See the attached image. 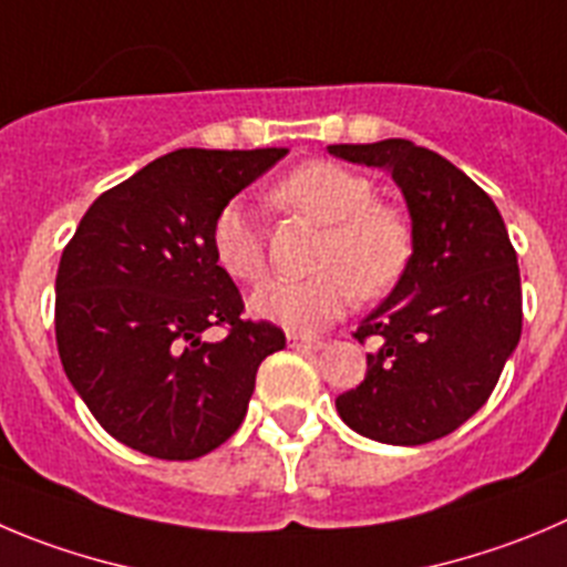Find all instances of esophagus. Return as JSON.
<instances>
[{
	"instance_id": "34e87169",
	"label": "esophagus",
	"mask_w": 567,
	"mask_h": 567,
	"mask_svg": "<svg viewBox=\"0 0 567 567\" xmlns=\"http://www.w3.org/2000/svg\"><path fill=\"white\" fill-rule=\"evenodd\" d=\"M288 347L301 349V352H319V349H324L327 343L319 341V338H305V336H296V332H288Z\"/></svg>"
}]
</instances>
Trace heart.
<instances>
[{
  "label": "heart",
  "instance_id": "heart-1",
  "mask_svg": "<svg viewBox=\"0 0 567 567\" xmlns=\"http://www.w3.org/2000/svg\"><path fill=\"white\" fill-rule=\"evenodd\" d=\"M271 198L290 212L327 226L316 251V277L268 279L248 299L259 319L290 332H316L347 313L355 290L367 299L385 293L411 257L405 218L374 200L361 173L336 162H305L290 171ZM215 262L237 282H257L266 271V246L243 200H229L212 220Z\"/></svg>",
  "mask_w": 567,
  "mask_h": 567
}]
</instances>
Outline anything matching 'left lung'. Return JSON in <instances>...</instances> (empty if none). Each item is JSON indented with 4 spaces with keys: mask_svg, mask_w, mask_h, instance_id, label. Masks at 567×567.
Here are the masks:
<instances>
[{
    "mask_svg": "<svg viewBox=\"0 0 567 567\" xmlns=\"http://www.w3.org/2000/svg\"><path fill=\"white\" fill-rule=\"evenodd\" d=\"M385 171L411 218V257L355 338L378 343L367 378L336 400L341 420L383 444L447 436L489 400L520 341L517 254L489 195L456 164L409 140L330 145Z\"/></svg>",
    "mask_w": 567,
    "mask_h": 567,
    "instance_id": "obj_1",
    "label": "left lung"
}]
</instances>
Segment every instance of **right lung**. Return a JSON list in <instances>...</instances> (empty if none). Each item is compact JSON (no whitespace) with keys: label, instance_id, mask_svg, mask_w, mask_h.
<instances>
[{"label":"right lung","instance_id":"1","mask_svg":"<svg viewBox=\"0 0 567 567\" xmlns=\"http://www.w3.org/2000/svg\"><path fill=\"white\" fill-rule=\"evenodd\" d=\"M282 156L288 147L167 153L100 195L63 248L58 355L116 442L189 462L240 427L259 363L285 332L240 316V290L212 254V220ZM215 323L230 336L204 342Z\"/></svg>","mask_w":567,"mask_h":567}]
</instances>
